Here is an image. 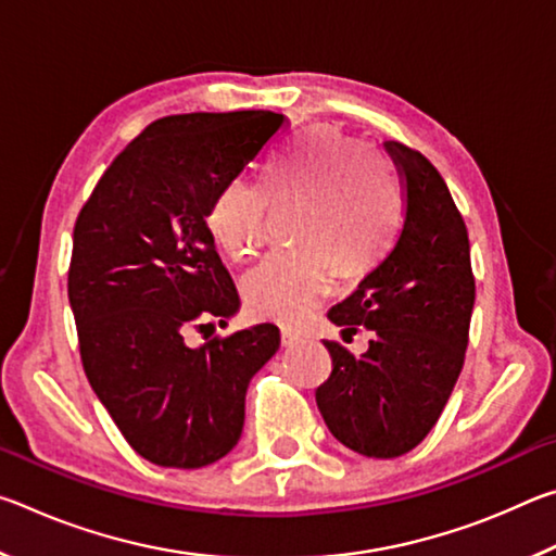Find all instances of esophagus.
I'll use <instances>...</instances> for the list:
<instances>
[{
	"label": "esophagus",
	"mask_w": 556,
	"mask_h": 556,
	"mask_svg": "<svg viewBox=\"0 0 556 556\" xmlns=\"http://www.w3.org/2000/svg\"><path fill=\"white\" fill-rule=\"evenodd\" d=\"M299 341H301L299 333L289 331V328H285V331H281V345H285V348H294Z\"/></svg>",
	"instance_id": "34e87169"
}]
</instances>
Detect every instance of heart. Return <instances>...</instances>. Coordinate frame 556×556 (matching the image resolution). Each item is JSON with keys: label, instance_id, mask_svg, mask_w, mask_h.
<instances>
[{"label": "heart", "instance_id": "b5f03b06", "mask_svg": "<svg viewBox=\"0 0 556 556\" xmlns=\"http://www.w3.org/2000/svg\"><path fill=\"white\" fill-rule=\"evenodd\" d=\"M271 201L306 199L291 250H275L248 271L244 304L255 316L296 326L331 291L336 265L361 275L388 255L402 225V191L380 152L328 125H316L271 159L265 181L223 184L205 225L232 262L260 250Z\"/></svg>", "mask_w": 556, "mask_h": 556}]
</instances>
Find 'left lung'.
<instances>
[{"instance_id":"1","label":"left lung","mask_w":556,"mask_h":556,"mask_svg":"<svg viewBox=\"0 0 556 556\" xmlns=\"http://www.w3.org/2000/svg\"><path fill=\"white\" fill-rule=\"evenodd\" d=\"M384 149L404 191L397 240L328 312L345 331L375 336L363 355L324 341L333 370L316 390L331 434L368 458L407 454L437 425L464 368L476 299L468 230L446 181L417 149L394 139Z\"/></svg>"}]
</instances>
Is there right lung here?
Wrapping results in <instances>:
<instances>
[{"label": "right lung", "mask_w": 556, "mask_h": 556, "mask_svg": "<svg viewBox=\"0 0 556 556\" xmlns=\"http://www.w3.org/2000/svg\"><path fill=\"white\" fill-rule=\"evenodd\" d=\"M287 129L267 110L162 117L131 139L73 228L68 301L83 370L127 444L164 468L215 464L238 444L244 392L279 348L260 324L188 348L240 299L205 211Z\"/></svg>", "instance_id": "obj_1"}]
</instances>
